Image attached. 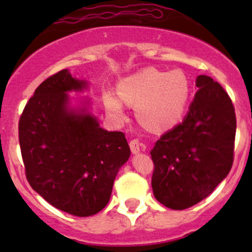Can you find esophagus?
<instances>
[{
    "label": "esophagus",
    "mask_w": 252,
    "mask_h": 252,
    "mask_svg": "<svg viewBox=\"0 0 252 252\" xmlns=\"http://www.w3.org/2000/svg\"><path fill=\"white\" fill-rule=\"evenodd\" d=\"M129 146H130V149H131V152L134 153V154H137V153H140L141 150L144 149V146L137 140V138H134V140L130 141Z\"/></svg>",
    "instance_id": "34e87169"
}]
</instances>
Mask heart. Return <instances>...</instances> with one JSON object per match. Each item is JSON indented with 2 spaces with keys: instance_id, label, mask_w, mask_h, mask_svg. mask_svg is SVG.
<instances>
[{
  "instance_id": "heart-1",
  "label": "heart",
  "mask_w": 252,
  "mask_h": 252,
  "mask_svg": "<svg viewBox=\"0 0 252 252\" xmlns=\"http://www.w3.org/2000/svg\"><path fill=\"white\" fill-rule=\"evenodd\" d=\"M118 94L126 103L136 105L143 126L152 130L167 129L180 120L189 94V82L180 70L166 72L146 68L122 80ZM106 109L122 117L123 104L111 92L104 96Z\"/></svg>"
}]
</instances>
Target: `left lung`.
Wrapping results in <instances>:
<instances>
[{
    "label": "left lung",
    "mask_w": 252,
    "mask_h": 252,
    "mask_svg": "<svg viewBox=\"0 0 252 252\" xmlns=\"http://www.w3.org/2000/svg\"><path fill=\"white\" fill-rule=\"evenodd\" d=\"M198 91L180 124L156 141L152 187L155 198L185 210L209 196L233 163L235 106L227 92L209 76H198Z\"/></svg>",
    "instance_id": "1"
}]
</instances>
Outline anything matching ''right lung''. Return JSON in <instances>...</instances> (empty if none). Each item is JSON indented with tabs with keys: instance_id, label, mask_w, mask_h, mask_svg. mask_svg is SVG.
I'll list each match as a JSON object with an SVG mask.
<instances>
[{
	"instance_id": "obj_1",
	"label": "right lung",
	"mask_w": 252,
	"mask_h": 252,
	"mask_svg": "<svg viewBox=\"0 0 252 252\" xmlns=\"http://www.w3.org/2000/svg\"><path fill=\"white\" fill-rule=\"evenodd\" d=\"M85 82L62 70L37 86L19 121L25 173L52 206L77 217L94 216L108 205L118 170L128 161L122 131H106L89 114L67 108L71 90Z\"/></svg>"
}]
</instances>
